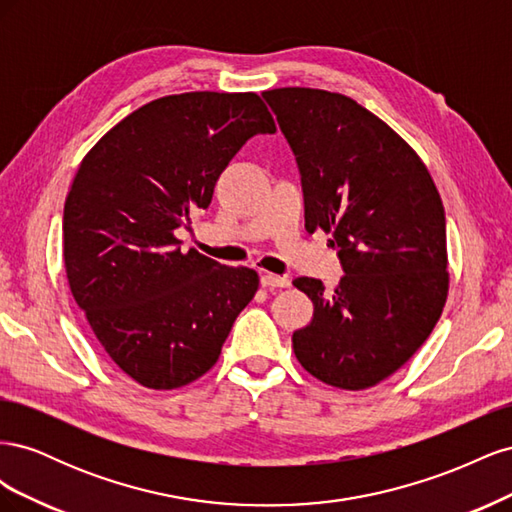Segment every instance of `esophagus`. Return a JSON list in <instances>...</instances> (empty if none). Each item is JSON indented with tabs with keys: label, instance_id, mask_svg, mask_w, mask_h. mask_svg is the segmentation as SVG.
<instances>
[{
	"label": "esophagus",
	"instance_id": "obj_1",
	"mask_svg": "<svg viewBox=\"0 0 512 512\" xmlns=\"http://www.w3.org/2000/svg\"><path fill=\"white\" fill-rule=\"evenodd\" d=\"M260 284L273 290V288H288L290 286V280L286 275H271V273H265L260 277Z\"/></svg>",
	"mask_w": 512,
	"mask_h": 512
}]
</instances>
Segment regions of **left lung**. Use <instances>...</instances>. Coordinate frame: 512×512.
<instances>
[{
  "label": "left lung",
  "mask_w": 512,
  "mask_h": 512,
  "mask_svg": "<svg viewBox=\"0 0 512 512\" xmlns=\"http://www.w3.org/2000/svg\"><path fill=\"white\" fill-rule=\"evenodd\" d=\"M297 158L305 228L331 235L344 275L333 290L292 284L314 318L292 333L299 363L324 384L369 389L408 363L448 294L442 198L416 151L342 94L280 87L262 94Z\"/></svg>",
  "instance_id": "left-lung-1"
}]
</instances>
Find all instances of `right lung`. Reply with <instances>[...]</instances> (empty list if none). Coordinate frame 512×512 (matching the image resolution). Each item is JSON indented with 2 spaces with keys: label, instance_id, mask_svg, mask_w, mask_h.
<instances>
[{
  "label": "right lung",
  "instance_id": "obj_1",
  "mask_svg": "<svg viewBox=\"0 0 512 512\" xmlns=\"http://www.w3.org/2000/svg\"><path fill=\"white\" fill-rule=\"evenodd\" d=\"M260 96L190 91L121 119L83 158L64 205L72 297L113 363L170 391L220 359L258 273L181 252L175 230L207 209L254 134H273Z\"/></svg>",
  "mask_w": 512,
  "mask_h": 512
}]
</instances>
